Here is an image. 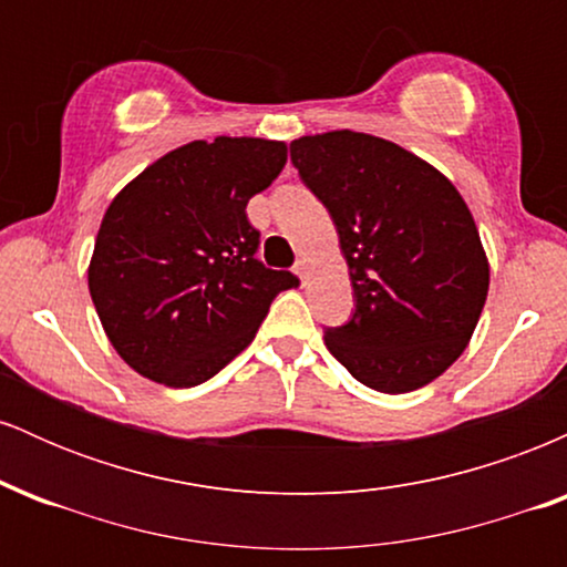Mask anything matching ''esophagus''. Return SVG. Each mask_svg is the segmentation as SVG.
<instances>
[{"mask_svg":"<svg viewBox=\"0 0 567 567\" xmlns=\"http://www.w3.org/2000/svg\"><path fill=\"white\" fill-rule=\"evenodd\" d=\"M306 269H309V264H306V258H298L296 266H292V271H296L298 277L306 279Z\"/></svg>","mask_w":567,"mask_h":567,"instance_id":"obj_1","label":"esophagus"}]
</instances>
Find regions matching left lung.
Wrapping results in <instances>:
<instances>
[{
  "mask_svg": "<svg viewBox=\"0 0 567 567\" xmlns=\"http://www.w3.org/2000/svg\"><path fill=\"white\" fill-rule=\"evenodd\" d=\"M290 162L328 207L354 288L351 320L324 330L330 354L375 392L426 386L466 349L487 298L466 202L429 162L368 133L303 135Z\"/></svg>",
  "mask_w": 567,
  "mask_h": 567,
  "instance_id": "1",
  "label": "left lung"
}]
</instances>
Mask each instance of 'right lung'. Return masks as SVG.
<instances>
[{
  "label": "right lung",
  "instance_id": "obj_1",
  "mask_svg": "<svg viewBox=\"0 0 567 567\" xmlns=\"http://www.w3.org/2000/svg\"><path fill=\"white\" fill-rule=\"evenodd\" d=\"M282 141H192L116 194L87 285L112 347L135 373L188 389L213 379L269 315L290 271L256 258L247 202L282 173Z\"/></svg>",
  "mask_w": 567,
  "mask_h": 567
}]
</instances>
